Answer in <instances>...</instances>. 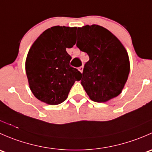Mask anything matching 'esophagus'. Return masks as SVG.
Returning a JSON list of instances; mask_svg holds the SVG:
<instances>
[{
    "label": "esophagus",
    "instance_id": "34e87169",
    "mask_svg": "<svg viewBox=\"0 0 152 152\" xmlns=\"http://www.w3.org/2000/svg\"><path fill=\"white\" fill-rule=\"evenodd\" d=\"M79 70L81 72V73H82V71H83V66H81L79 67Z\"/></svg>",
    "mask_w": 152,
    "mask_h": 152
}]
</instances>
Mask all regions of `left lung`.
Returning <instances> with one entry per match:
<instances>
[{
	"label": "left lung",
	"mask_w": 152,
	"mask_h": 152,
	"mask_svg": "<svg viewBox=\"0 0 152 152\" xmlns=\"http://www.w3.org/2000/svg\"><path fill=\"white\" fill-rule=\"evenodd\" d=\"M76 46L88 54L81 84L92 101L106 102L121 93L130 65L126 50L118 39L99 25L77 28Z\"/></svg>",
	"instance_id": "left-lung-1"
}]
</instances>
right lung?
Wrapping results in <instances>:
<instances>
[{
	"mask_svg": "<svg viewBox=\"0 0 152 152\" xmlns=\"http://www.w3.org/2000/svg\"><path fill=\"white\" fill-rule=\"evenodd\" d=\"M76 27L53 26L35 40L26 60V71L34 96L48 104L66 100L82 73L70 65L71 56L66 48L76 44Z\"/></svg>",
	"mask_w": 152,
	"mask_h": 152,
	"instance_id": "obj_1",
	"label": "right lung"
}]
</instances>
